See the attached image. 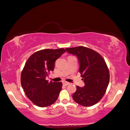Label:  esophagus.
Here are the masks:
<instances>
[{"mask_svg": "<svg viewBox=\"0 0 130 130\" xmlns=\"http://www.w3.org/2000/svg\"><path fill=\"white\" fill-rule=\"evenodd\" d=\"M62 84H63V85H65V86H67V85H69L70 83L69 82H63Z\"/></svg>", "mask_w": 130, "mask_h": 130, "instance_id": "esophagus-1", "label": "esophagus"}]
</instances>
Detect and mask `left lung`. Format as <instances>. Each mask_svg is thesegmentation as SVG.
Listing matches in <instances>:
<instances>
[{
    "label": "left lung",
    "mask_w": 130,
    "mask_h": 130,
    "mask_svg": "<svg viewBox=\"0 0 130 130\" xmlns=\"http://www.w3.org/2000/svg\"><path fill=\"white\" fill-rule=\"evenodd\" d=\"M78 58L79 69L85 85L76 87L74 101L85 107L95 104L103 97L109 82V73L103 58L98 52L85 47L65 49Z\"/></svg>",
    "instance_id": "8db88e82"
}]
</instances>
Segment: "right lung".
Listing matches in <instances>:
<instances>
[{"mask_svg":"<svg viewBox=\"0 0 130 130\" xmlns=\"http://www.w3.org/2000/svg\"><path fill=\"white\" fill-rule=\"evenodd\" d=\"M66 52L64 48L45 49L35 52L25 63L21 82L27 97L37 106L54 103L61 90V82H48L46 78L53 71L55 62Z\"/></svg>","mask_w":130,"mask_h":130,"instance_id":"obj_1","label":"right lung"}]
</instances>
